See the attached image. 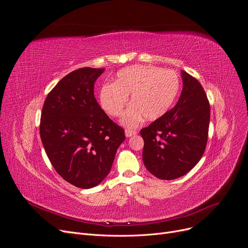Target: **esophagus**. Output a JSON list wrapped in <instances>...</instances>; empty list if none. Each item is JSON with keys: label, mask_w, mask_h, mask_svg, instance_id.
<instances>
[{"label": "esophagus", "mask_w": 248, "mask_h": 248, "mask_svg": "<svg viewBox=\"0 0 248 248\" xmlns=\"http://www.w3.org/2000/svg\"><path fill=\"white\" fill-rule=\"evenodd\" d=\"M136 133H137V131L134 130V129H129V128L125 129V136H126V137H130V136H132V135H135Z\"/></svg>", "instance_id": "obj_1"}]
</instances>
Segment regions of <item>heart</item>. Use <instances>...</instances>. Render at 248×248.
<instances>
[{
  "instance_id": "obj_1",
  "label": "heart",
  "mask_w": 248,
  "mask_h": 248,
  "mask_svg": "<svg viewBox=\"0 0 248 248\" xmlns=\"http://www.w3.org/2000/svg\"><path fill=\"white\" fill-rule=\"evenodd\" d=\"M181 86L173 70L155 65L135 64L121 69L114 83H106L100 90L102 108L112 117L122 115L130 95V106L122 124L136 126L144 118L156 121L168 113Z\"/></svg>"
}]
</instances>
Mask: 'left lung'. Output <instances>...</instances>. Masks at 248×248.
<instances>
[{
  "label": "left lung",
  "mask_w": 248,
  "mask_h": 248,
  "mask_svg": "<svg viewBox=\"0 0 248 248\" xmlns=\"http://www.w3.org/2000/svg\"><path fill=\"white\" fill-rule=\"evenodd\" d=\"M183 91L174 107L140 130L146 169L161 180L188 172L204 154L210 123V104L200 82L182 72Z\"/></svg>",
  "instance_id": "8db88e82"
}]
</instances>
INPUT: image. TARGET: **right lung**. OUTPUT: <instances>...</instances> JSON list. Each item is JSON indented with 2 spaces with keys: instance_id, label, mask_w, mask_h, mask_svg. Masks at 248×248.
I'll list each match as a JSON object with an SVG mask.
<instances>
[{
  "instance_id": "right-lung-1",
  "label": "right lung",
  "mask_w": 248,
  "mask_h": 248,
  "mask_svg": "<svg viewBox=\"0 0 248 248\" xmlns=\"http://www.w3.org/2000/svg\"><path fill=\"white\" fill-rule=\"evenodd\" d=\"M104 68L82 67L69 73L44 102L40 136L56 171L79 188L98 186L109 173L123 127L106 114L94 96V83Z\"/></svg>"
}]
</instances>
